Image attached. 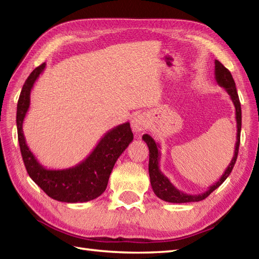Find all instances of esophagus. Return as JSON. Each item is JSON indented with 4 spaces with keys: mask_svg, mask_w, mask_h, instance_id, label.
<instances>
[{
    "mask_svg": "<svg viewBox=\"0 0 259 259\" xmlns=\"http://www.w3.org/2000/svg\"><path fill=\"white\" fill-rule=\"evenodd\" d=\"M131 124H132V130L137 132V134H139V132L143 131L147 128L148 119L144 115H138L134 118V120H132Z\"/></svg>",
    "mask_w": 259,
    "mask_h": 259,
    "instance_id": "esophagus-1",
    "label": "esophagus"
}]
</instances>
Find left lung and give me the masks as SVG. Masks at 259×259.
Listing matches in <instances>:
<instances>
[{
	"label": "left lung",
	"instance_id": "8db88e82",
	"mask_svg": "<svg viewBox=\"0 0 259 259\" xmlns=\"http://www.w3.org/2000/svg\"><path fill=\"white\" fill-rule=\"evenodd\" d=\"M215 79L218 81L221 87L225 88L227 94L230 95V97L233 101L234 107H235V115H236V123H237V135H236V144H235V150H234V155L231 161V163L228 164L224 173L222 174V177L218 182L212 184L207 191L204 192L201 194L192 195V194H186L184 192L178 190L176 186H174L170 180L167 179L163 173L161 172L159 162L161 158L160 153V146L159 143L153 140V138L149 135H143L142 140L148 144L149 148V176H150V182H151L152 190L154 194L157 195L161 200L170 203H189V202H198L202 201L204 198H206L209 194L212 193L214 190H216L219 186L223 183L225 180L230 176L234 164H235L237 154H238V148H239V142H240V129H242V108H240V102L238 98V94L236 90L235 81L233 79V76L231 71L228 70L224 65L220 63L219 61H215Z\"/></svg>",
	"mask_w": 259,
	"mask_h": 259
}]
</instances>
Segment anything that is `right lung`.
Masks as SVG:
<instances>
[{
  "mask_svg": "<svg viewBox=\"0 0 259 259\" xmlns=\"http://www.w3.org/2000/svg\"><path fill=\"white\" fill-rule=\"evenodd\" d=\"M46 64L36 67L27 77L17 101L16 125L22 158L28 176L54 200L65 203H82L95 200L104 193L116 161L134 140L130 123L112 128L101 138L93 152L75 166L51 170L41 165L26 144L23 122L31 104V92L43 73Z\"/></svg>",
  "mask_w": 259,
  "mask_h": 259,
  "instance_id": "obj_1",
  "label": "right lung"
}]
</instances>
